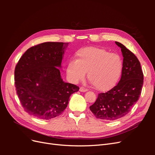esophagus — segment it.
Returning a JSON list of instances; mask_svg holds the SVG:
<instances>
[{
  "mask_svg": "<svg viewBox=\"0 0 155 155\" xmlns=\"http://www.w3.org/2000/svg\"><path fill=\"white\" fill-rule=\"evenodd\" d=\"M88 90L87 88H85L84 87H80V88H79V91L81 92H87Z\"/></svg>",
  "mask_w": 155,
  "mask_h": 155,
  "instance_id": "obj_1",
  "label": "esophagus"
}]
</instances>
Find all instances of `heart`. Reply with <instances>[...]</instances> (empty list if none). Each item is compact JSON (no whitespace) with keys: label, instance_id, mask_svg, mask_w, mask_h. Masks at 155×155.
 <instances>
[{"label":"heart","instance_id":"obj_1","mask_svg":"<svg viewBox=\"0 0 155 155\" xmlns=\"http://www.w3.org/2000/svg\"><path fill=\"white\" fill-rule=\"evenodd\" d=\"M76 59L67 65V74L72 83H77L86 76L97 91L106 92L118 83L123 70V61L116 53L101 48L88 46L79 49Z\"/></svg>","mask_w":155,"mask_h":155}]
</instances>
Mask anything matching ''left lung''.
<instances>
[{
	"instance_id": "obj_1",
	"label": "left lung",
	"mask_w": 155,
	"mask_h": 155,
	"mask_svg": "<svg viewBox=\"0 0 155 155\" xmlns=\"http://www.w3.org/2000/svg\"><path fill=\"white\" fill-rule=\"evenodd\" d=\"M123 55V70L118 85L106 93H100L90 110L97 118L113 121L128 114L141 94L143 74L138 58L119 42Z\"/></svg>"
}]
</instances>
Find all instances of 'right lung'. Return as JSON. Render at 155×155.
I'll return each instance as SVG.
<instances>
[{"label": "right lung", "instance_id": "right-lung-1", "mask_svg": "<svg viewBox=\"0 0 155 155\" xmlns=\"http://www.w3.org/2000/svg\"><path fill=\"white\" fill-rule=\"evenodd\" d=\"M69 43L46 42L28 49L15 69L17 94L25 110L42 120L61 114L79 87L65 83L60 70Z\"/></svg>", "mask_w": 155, "mask_h": 155}]
</instances>
